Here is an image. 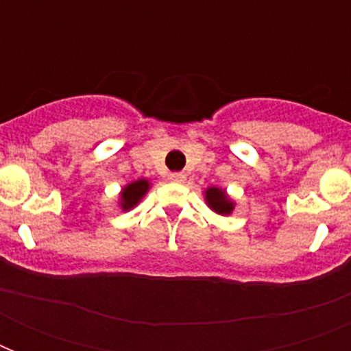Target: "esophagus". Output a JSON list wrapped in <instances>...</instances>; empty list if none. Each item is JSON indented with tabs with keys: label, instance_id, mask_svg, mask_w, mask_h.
<instances>
[{
	"label": "esophagus",
	"instance_id": "obj_1",
	"mask_svg": "<svg viewBox=\"0 0 351 351\" xmlns=\"http://www.w3.org/2000/svg\"><path fill=\"white\" fill-rule=\"evenodd\" d=\"M169 180L171 182H178V184H182V182L186 180V175H184V173H171Z\"/></svg>",
	"mask_w": 351,
	"mask_h": 351
}]
</instances>
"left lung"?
I'll return each instance as SVG.
<instances>
[{
    "label": "left lung",
    "mask_w": 351,
    "mask_h": 351,
    "mask_svg": "<svg viewBox=\"0 0 351 351\" xmlns=\"http://www.w3.org/2000/svg\"><path fill=\"white\" fill-rule=\"evenodd\" d=\"M206 200H208L209 208L220 215H230L233 211V204L228 200L224 191H220L219 187H209L206 191Z\"/></svg>",
    "instance_id": "left-lung-1"
}]
</instances>
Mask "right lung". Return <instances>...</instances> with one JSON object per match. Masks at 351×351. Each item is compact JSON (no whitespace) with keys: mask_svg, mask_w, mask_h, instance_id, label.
<instances>
[{"mask_svg":"<svg viewBox=\"0 0 351 351\" xmlns=\"http://www.w3.org/2000/svg\"><path fill=\"white\" fill-rule=\"evenodd\" d=\"M147 180H136L132 182V184H129V186L123 189V193H121V208L129 209L132 208V206H136V204L140 202V198H142L143 195H145V191H147Z\"/></svg>","mask_w":351,"mask_h":351,"instance_id":"add662e5","label":"right lung"}]
</instances>
